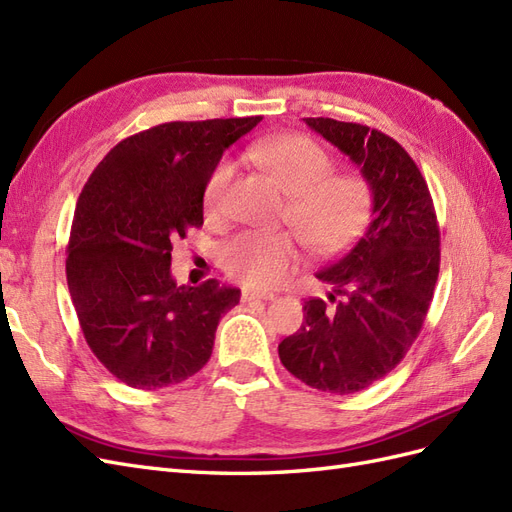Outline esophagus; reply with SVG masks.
<instances>
[{"label":"esophagus","mask_w":512,"mask_h":512,"mask_svg":"<svg viewBox=\"0 0 512 512\" xmlns=\"http://www.w3.org/2000/svg\"><path fill=\"white\" fill-rule=\"evenodd\" d=\"M275 295L273 293H267V290H254V288H243L241 293V299L247 303V301H258V299H273Z\"/></svg>","instance_id":"1"}]
</instances>
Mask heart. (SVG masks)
Here are the masks:
<instances>
[{"mask_svg": "<svg viewBox=\"0 0 512 512\" xmlns=\"http://www.w3.org/2000/svg\"><path fill=\"white\" fill-rule=\"evenodd\" d=\"M250 157L290 196L286 222L314 256L342 254L368 228L375 211L370 181L357 172H334L336 161L319 142L306 135H275L252 144ZM232 178L234 161L219 159L202 191L206 213H222ZM298 238L293 232H241L222 247V265L230 278L247 286H275L301 262Z\"/></svg>", "mask_w": 512, "mask_h": 512, "instance_id": "1", "label": "heart"}]
</instances>
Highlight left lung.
<instances>
[{"label":"left lung","instance_id":"obj_1","mask_svg":"<svg viewBox=\"0 0 512 512\" xmlns=\"http://www.w3.org/2000/svg\"><path fill=\"white\" fill-rule=\"evenodd\" d=\"M303 120L375 191L364 237L316 273L334 288L329 299L303 303L301 327L278 347L290 375L342 396L388 375L418 338L439 275V226L416 161L390 135L334 118Z\"/></svg>","mask_w":512,"mask_h":512}]
</instances>
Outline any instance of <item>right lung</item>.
Masks as SVG:
<instances>
[{
	"instance_id": "1",
	"label": "right lung",
	"mask_w": 512,
	"mask_h": 512,
	"mask_svg": "<svg viewBox=\"0 0 512 512\" xmlns=\"http://www.w3.org/2000/svg\"><path fill=\"white\" fill-rule=\"evenodd\" d=\"M260 116L165 122L116 144L79 193L66 282L88 347L137 390L181 383L209 362L241 290L178 286L172 243L200 228L206 176Z\"/></svg>"
}]
</instances>
